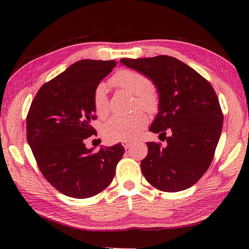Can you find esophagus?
<instances>
[{"mask_svg":"<svg viewBox=\"0 0 249 249\" xmlns=\"http://www.w3.org/2000/svg\"><path fill=\"white\" fill-rule=\"evenodd\" d=\"M123 146H124L125 149H128V148H130V146H132V144H130V142H124Z\"/></svg>","mask_w":249,"mask_h":249,"instance_id":"obj_1","label":"esophagus"}]
</instances>
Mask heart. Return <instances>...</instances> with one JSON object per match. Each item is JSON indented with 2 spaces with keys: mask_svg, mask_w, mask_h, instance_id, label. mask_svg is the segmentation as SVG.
<instances>
[{
  "mask_svg": "<svg viewBox=\"0 0 249 249\" xmlns=\"http://www.w3.org/2000/svg\"><path fill=\"white\" fill-rule=\"evenodd\" d=\"M113 86L135 95L134 108L141 107L149 114H154L159 107V96L151 86L149 79L137 71L121 70L109 80ZM94 111L99 117H105L109 112V102L105 84L95 88L92 95ZM148 119L145 113L136 111L127 116H113L103 126V136L109 142H132L146 127Z\"/></svg>",
  "mask_w": 249,
  "mask_h": 249,
  "instance_id": "heart-1",
  "label": "heart"
}]
</instances>
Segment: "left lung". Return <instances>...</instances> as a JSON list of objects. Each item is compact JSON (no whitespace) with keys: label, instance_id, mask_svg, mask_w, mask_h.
Returning <instances> with one entry per match:
<instances>
[{"label":"left lung","instance_id":"left-lung-1","mask_svg":"<svg viewBox=\"0 0 249 249\" xmlns=\"http://www.w3.org/2000/svg\"><path fill=\"white\" fill-rule=\"evenodd\" d=\"M120 62L150 79L159 94V111L149 130L163 135L167 144L147 142L148 154L141 162L145 179L165 192L192 187L209 169L222 133L223 113L213 87L175 57Z\"/></svg>","mask_w":249,"mask_h":249}]
</instances>
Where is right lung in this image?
Returning a JSON list of instances; mask_svg holds the SVG:
<instances>
[{
    "label": "right lung",
    "mask_w": 249,
    "mask_h": 249,
    "mask_svg": "<svg viewBox=\"0 0 249 249\" xmlns=\"http://www.w3.org/2000/svg\"><path fill=\"white\" fill-rule=\"evenodd\" d=\"M116 66L115 60L74 62L45 83L29 107L27 142L39 170L62 195L87 199L111 184L123 157L120 144L88 149L84 141L95 134L92 95L101 80Z\"/></svg>",
    "instance_id": "obj_1"
}]
</instances>
